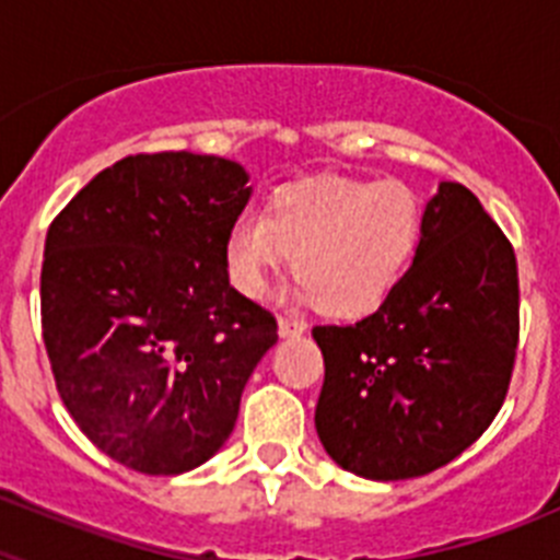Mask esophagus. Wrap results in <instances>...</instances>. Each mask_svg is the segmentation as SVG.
Masks as SVG:
<instances>
[{
    "label": "esophagus",
    "instance_id": "obj_1",
    "mask_svg": "<svg viewBox=\"0 0 560 560\" xmlns=\"http://www.w3.org/2000/svg\"><path fill=\"white\" fill-rule=\"evenodd\" d=\"M277 330L283 339H291V336H303L305 334V323L303 319H289V316H280L277 319Z\"/></svg>",
    "mask_w": 560,
    "mask_h": 560
}]
</instances>
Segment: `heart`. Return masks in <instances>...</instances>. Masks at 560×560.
Segmentation results:
<instances>
[{
	"label": "heart",
	"instance_id": "heart-1",
	"mask_svg": "<svg viewBox=\"0 0 560 560\" xmlns=\"http://www.w3.org/2000/svg\"><path fill=\"white\" fill-rule=\"evenodd\" d=\"M420 199L404 182L319 179L271 192L264 210H244L224 237V264L241 294H264L289 264L296 294L323 314L373 311L407 271L420 241Z\"/></svg>",
	"mask_w": 560,
	"mask_h": 560
}]
</instances>
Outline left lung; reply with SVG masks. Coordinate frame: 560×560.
Returning a JSON list of instances; mask_svg holds the SVG:
<instances>
[{
  "label": "left lung",
  "instance_id": "8db88e82",
  "mask_svg": "<svg viewBox=\"0 0 560 560\" xmlns=\"http://www.w3.org/2000/svg\"><path fill=\"white\" fill-rule=\"evenodd\" d=\"M325 384L316 434L345 471L412 479L491 427L518 345L511 241L479 199L440 182L420 221L412 266L353 325H316Z\"/></svg>",
  "mask_w": 560,
  "mask_h": 560
}]
</instances>
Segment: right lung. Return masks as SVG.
Here are the masks:
<instances>
[{
    "mask_svg": "<svg viewBox=\"0 0 560 560\" xmlns=\"http://www.w3.org/2000/svg\"><path fill=\"white\" fill-rule=\"evenodd\" d=\"M246 182L221 156L137 153L49 224L42 330L58 395L133 471L173 477L207 463L277 341L275 316L232 289L224 264Z\"/></svg>",
    "mask_w": 560,
    "mask_h": 560,
    "instance_id": "right-lung-1",
    "label": "right lung"
}]
</instances>
